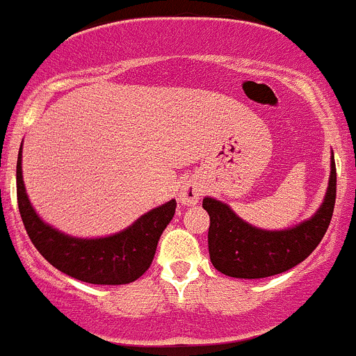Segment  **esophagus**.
<instances>
[{"instance_id":"1","label":"esophagus","mask_w":356,"mask_h":356,"mask_svg":"<svg viewBox=\"0 0 356 356\" xmlns=\"http://www.w3.org/2000/svg\"><path fill=\"white\" fill-rule=\"evenodd\" d=\"M201 193H203V188H201V184L196 179H186L181 184V188H179L177 198L186 207H195V204L200 203Z\"/></svg>"}]
</instances>
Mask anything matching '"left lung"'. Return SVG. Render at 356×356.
<instances>
[{
  "label": "left lung",
  "instance_id": "obj_1",
  "mask_svg": "<svg viewBox=\"0 0 356 356\" xmlns=\"http://www.w3.org/2000/svg\"><path fill=\"white\" fill-rule=\"evenodd\" d=\"M336 203V163L331 155L327 191L318 210L294 227L267 231L251 225L234 213L227 203L204 198L210 215L208 251L213 267L236 279H261L296 267L324 238Z\"/></svg>",
  "mask_w": 356,
  "mask_h": 356
}]
</instances>
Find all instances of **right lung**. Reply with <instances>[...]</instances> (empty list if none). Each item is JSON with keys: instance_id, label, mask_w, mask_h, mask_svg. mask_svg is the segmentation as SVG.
Wrapping results in <instances>:
<instances>
[{"instance_id": "1", "label": "right lung", "mask_w": 356, "mask_h": 356, "mask_svg": "<svg viewBox=\"0 0 356 356\" xmlns=\"http://www.w3.org/2000/svg\"><path fill=\"white\" fill-rule=\"evenodd\" d=\"M17 200L29 238L55 268L89 284L134 282L152 265L158 239L175 213V200L146 211L134 224L105 238H75L46 224L32 207L22 175V146L17 160Z\"/></svg>"}]
</instances>
